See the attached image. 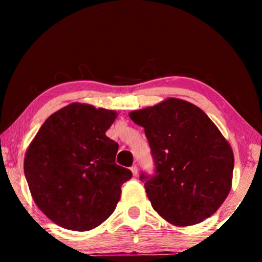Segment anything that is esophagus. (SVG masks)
Here are the masks:
<instances>
[{
    "mask_svg": "<svg viewBox=\"0 0 262 262\" xmlns=\"http://www.w3.org/2000/svg\"><path fill=\"white\" fill-rule=\"evenodd\" d=\"M130 170H132L133 176H134V177H136L137 173H139V168H137V165H133V166L130 167Z\"/></svg>",
    "mask_w": 262,
    "mask_h": 262,
    "instance_id": "34e87169",
    "label": "esophagus"
}]
</instances>
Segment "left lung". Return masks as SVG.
I'll list each match as a JSON object with an SVG mask.
<instances>
[{"label": "left lung", "mask_w": 262, "mask_h": 262, "mask_svg": "<svg viewBox=\"0 0 262 262\" xmlns=\"http://www.w3.org/2000/svg\"><path fill=\"white\" fill-rule=\"evenodd\" d=\"M144 128L155 170L140 180L151 206L167 222L187 227L219 209L231 189L232 149L208 115L188 101L168 98L129 113Z\"/></svg>", "instance_id": "left-lung-1"}]
</instances>
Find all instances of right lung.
I'll return each mask as SVG.
<instances>
[{
  "mask_svg": "<svg viewBox=\"0 0 262 262\" xmlns=\"http://www.w3.org/2000/svg\"><path fill=\"white\" fill-rule=\"evenodd\" d=\"M117 113L70 104L43 122L24 173L35 205L60 227L88 231L112 215L132 171L115 163L119 144L105 135Z\"/></svg>",
  "mask_w": 262,
  "mask_h": 262,
  "instance_id": "add662e5",
  "label": "right lung"
}]
</instances>
